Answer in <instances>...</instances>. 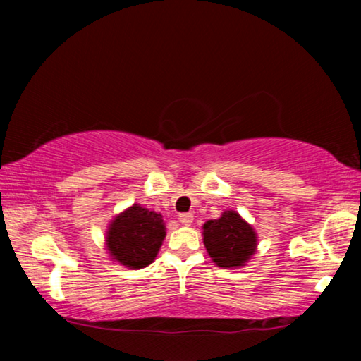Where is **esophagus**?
<instances>
[{"mask_svg":"<svg viewBox=\"0 0 361 361\" xmlns=\"http://www.w3.org/2000/svg\"><path fill=\"white\" fill-rule=\"evenodd\" d=\"M178 219H180V223L181 224H185V226H189L192 223V219H194V216H192V213H180V216H178Z\"/></svg>","mask_w":361,"mask_h":361,"instance_id":"esophagus-1","label":"esophagus"}]
</instances>
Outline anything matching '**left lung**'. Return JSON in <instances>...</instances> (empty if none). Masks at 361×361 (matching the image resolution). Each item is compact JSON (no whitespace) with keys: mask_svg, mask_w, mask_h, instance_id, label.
I'll list each match as a JSON object with an SVG mask.
<instances>
[{"mask_svg":"<svg viewBox=\"0 0 361 361\" xmlns=\"http://www.w3.org/2000/svg\"><path fill=\"white\" fill-rule=\"evenodd\" d=\"M256 240L252 226L232 210L204 224L205 248L219 267L243 266L255 253Z\"/></svg>","mask_w":361,"mask_h":361,"instance_id":"8db88e82","label":"left lung"}]
</instances>
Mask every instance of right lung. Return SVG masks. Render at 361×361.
<instances>
[{
	"label": "right lung",
	"mask_w": 361,
	"mask_h": 361,
	"mask_svg": "<svg viewBox=\"0 0 361 361\" xmlns=\"http://www.w3.org/2000/svg\"><path fill=\"white\" fill-rule=\"evenodd\" d=\"M164 239L166 226L161 213L133 204L109 224L106 247L121 264L142 269L154 261Z\"/></svg>",
	"instance_id": "1"
}]
</instances>
